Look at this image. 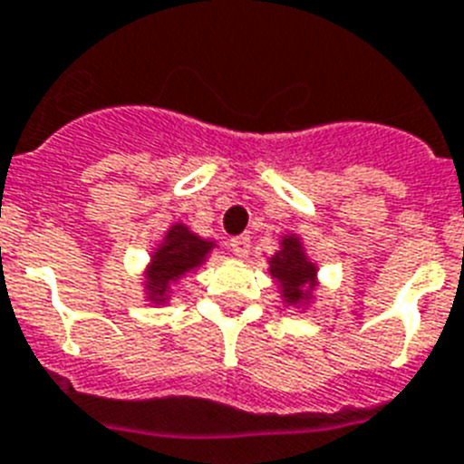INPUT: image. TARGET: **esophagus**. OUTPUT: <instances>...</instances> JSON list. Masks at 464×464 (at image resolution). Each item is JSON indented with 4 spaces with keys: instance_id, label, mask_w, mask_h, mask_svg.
Listing matches in <instances>:
<instances>
[{
    "instance_id": "34e87169",
    "label": "esophagus",
    "mask_w": 464,
    "mask_h": 464,
    "mask_svg": "<svg viewBox=\"0 0 464 464\" xmlns=\"http://www.w3.org/2000/svg\"><path fill=\"white\" fill-rule=\"evenodd\" d=\"M231 249L236 256H247L249 255V237L247 236H237L231 240Z\"/></svg>"
}]
</instances>
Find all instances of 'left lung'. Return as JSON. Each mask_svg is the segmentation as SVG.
I'll return each instance as SVG.
<instances>
[{
  "label": "left lung",
  "instance_id": "1",
  "mask_svg": "<svg viewBox=\"0 0 464 464\" xmlns=\"http://www.w3.org/2000/svg\"><path fill=\"white\" fill-rule=\"evenodd\" d=\"M271 276L280 282V294L287 305H305L313 299L317 266L305 256L296 236H285L280 249L268 259Z\"/></svg>",
  "mask_w": 464,
  "mask_h": 464
}]
</instances>
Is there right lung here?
Instances as JSON below:
<instances>
[{"instance_id": "right-lung-1", "label": "right lung", "mask_w": 464, "mask_h": 464, "mask_svg": "<svg viewBox=\"0 0 464 464\" xmlns=\"http://www.w3.org/2000/svg\"><path fill=\"white\" fill-rule=\"evenodd\" d=\"M215 247L212 240L188 231L184 224H172L165 233L163 243L154 249L151 264L144 276V292L151 304H168L170 287L193 268H198L208 259L209 249Z\"/></svg>"}]
</instances>
